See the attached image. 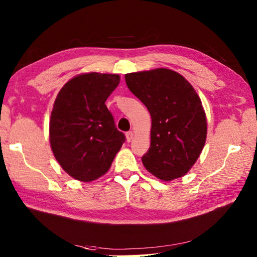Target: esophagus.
Masks as SVG:
<instances>
[{
	"label": "esophagus",
	"mask_w": 257,
	"mask_h": 257,
	"mask_svg": "<svg viewBox=\"0 0 257 257\" xmlns=\"http://www.w3.org/2000/svg\"><path fill=\"white\" fill-rule=\"evenodd\" d=\"M134 138V133L133 132H128L125 134V140H127V143H130V141L133 140Z\"/></svg>",
	"instance_id": "34e87169"
}]
</instances>
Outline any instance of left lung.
<instances>
[{
    "label": "left lung",
    "mask_w": 257,
    "mask_h": 257,
    "mask_svg": "<svg viewBox=\"0 0 257 257\" xmlns=\"http://www.w3.org/2000/svg\"><path fill=\"white\" fill-rule=\"evenodd\" d=\"M129 90L151 116L150 148L145 168L162 181L185 176L205 145L207 121L202 101L181 74L156 68L125 74Z\"/></svg>",
    "instance_id": "obj_1"
}]
</instances>
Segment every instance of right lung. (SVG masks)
Returning a JSON list of instances; mask_svg holds the SVG:
<instances>
[{"label": "right lung", "mask_w": 257, "mask_h": 257, "mask_svg": "<svg viewBox=\"0 0 257 257\" xmlns=\"http://www.w3.org/2000/svg\"><path fill=\"white\" fill-rule=\"evenodd\" d=\"M120 76L96 72L76 75L59 90L50 119V144L68 176L91 182L106 174L124 143L105 101Z\"/></svg>", "instance_id": "obj_1"}]
</instances>
